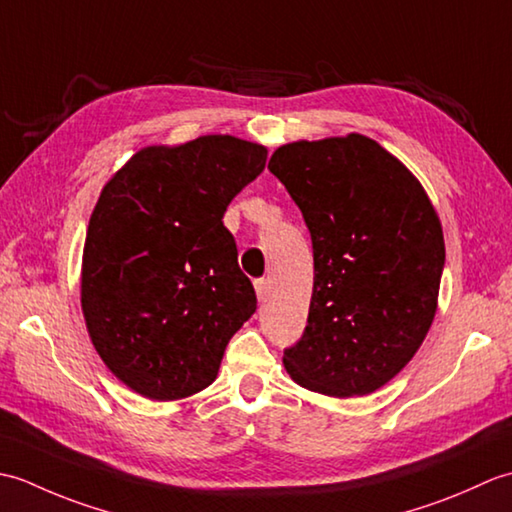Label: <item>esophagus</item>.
<instances>
[{
	"label": "esophagus",
	"instance_id": "34e87169",
	"mask_svg": "<svg viewBox=\"0 0 512 512\" xmlns=\"http://www.w3.org/2000/svg\"><path fill=\"white\" fill-rule=\"evenodd\" d=\"M255 292H257V299L264 303L270 297V284H268V281L266 279H257L255 281Z\"/></svg>",
	"mask_w": 512,
	"mask_h": 512
}]
</instances>
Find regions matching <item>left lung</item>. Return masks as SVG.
<instances>
[{
  "instance_id": "obj_1",
  "label": "left lung",
  "mask_w": 512,
  "mask_h": 512,
  "mask_svg": "<svg viewBox=\"0 0 512 512\" xmlns=\"http://www.w3.org/2000/svg\"><path fill=\"white\" fill-rule=\"evenodd\" d=\"M268 169L303 213L314 286L301 341L284 352L297 385L367 396L418 352L438 310L444 235L420 180L363 134L297 140Z\"/></svg>"
}]
</instances>
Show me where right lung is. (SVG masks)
<instances>
[{"mask_svg":"<svg viewBox=\"0 0 512 512\" xmlns=\"http://www.w3.org/2000/svg\"><path fill=\"white\" fill-rule=\"evenodd\" d=\"M268 149L228 134L136 151L96 202L81 310L107 369L149 400L209 387L231 336L257 308L222 217Z\"/></svg>","mask_w":512,"mask_h":512,"instance_id":"right-lung-1","label":"right lung"}]
</instances>
